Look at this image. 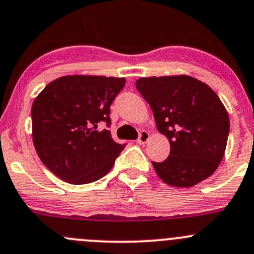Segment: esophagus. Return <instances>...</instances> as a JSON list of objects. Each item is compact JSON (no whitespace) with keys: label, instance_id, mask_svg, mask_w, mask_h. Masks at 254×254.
<instances>
[{"label":"esophagus","instance_id":"esophagus-1","mask_svg":"<svg viewBox=\"0 0 254 254\" xmlns=\"http://www.w3.org/2000/svg\"><path fill=\"white\" fill-rule=\"evenodd\" d=\"M148 140H150V134H148L147 131H141L140 132L139 139H137V143H140V145H145Z\"/></svg>","mask_w":254,"mask_h":254}]
</instances>
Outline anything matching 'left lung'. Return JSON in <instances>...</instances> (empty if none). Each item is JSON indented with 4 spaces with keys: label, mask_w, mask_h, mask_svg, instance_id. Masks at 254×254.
Segmentation results:
<instances>
[{
    "label": "left lung",
    "mask_w": 254,
    "mask_h": 254,
    "mask_svg": "<svg viewBox=\"0 0 254 254\" xmlns=\"http://www.w3.org/2000/svg\"><path fill=\"white\" fill-rule=\"evenodd\" d=\"M150 104L156 127L170 141L163 162H152L165 183L190 188L219 167L226 150L230 120L219 96L188 75L151 76L136 81Z\"/></svg>",
    "instance_id": "1"
}]
</instances>
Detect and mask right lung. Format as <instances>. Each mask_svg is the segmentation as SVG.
I'll return each instance as SVG.
<instances>
[{
	"mask_svg": "<svg viewBox=\"0 0 254 254\" xmlns=\"http://www.w3.org/2000/svg\"><path fill=\"white\" fill-rule=\"evenodd\" d=\"M124 84V77L68 75L38 94L32 106L33 143L56 177L87 184L112 170L125 145L98 125L111 124V104Z\"/></svg>",
	"mask_w": 254,
	"mask_h": 254,
	"instance_id": "right-lung-1",
	"label": "right lung"
}]
</instances>
